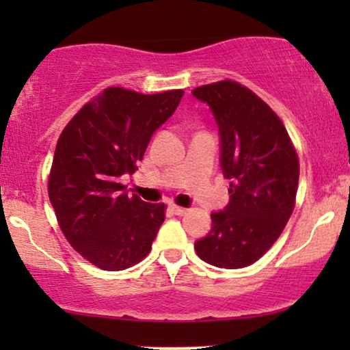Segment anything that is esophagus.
<instances>
[{
  "label": "esophagus",
  "instance_id": "34e87169",
  "mask_svg": "<svg viewBox=\"0 0 350 350\" xmlns=\"http://www.w3.org/2000/svg\"><path fill=\"white\" fill-rule=\"evenodd\" d=\"M171 211H172V214H176V215H184L187 212V208L179 207V206H176V204H172Z\"/></svg>",
  "mask_w": 350,
  "mask_h": 350
}]
</instances>
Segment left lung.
Here are the masks:
<instances>
[{"instance_id": "1", "label": "left lung", "mask_w": 350, "mask_h": 350, "mask_svg": "<svg viewBox=\"0 0 350 350\" xmlns=\"http://www.w3.org/2000/svg\"><path fill=\"white\" fill-rule=\"evenodd\" d=\"M192 95L211 107L220 133V166L230 202L212 214L196 253L219 268H243L271 248L296 204L298 152L280 116L235 80L200 85Z\"/></svg>"}]
</instances>
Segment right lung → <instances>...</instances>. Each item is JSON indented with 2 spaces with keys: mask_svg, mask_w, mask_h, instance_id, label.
Instances as JSON below:
<instances>
[{
  "mask_svg": "<svg viewBox=\"0 0 350 350\" xmlns=\"http://www.w3.org/2000/svg\"><path fill=\"white\" fill-rule=\"evenodd\" d=\"M183 95L108 87L59 136L47 180L51 204L67 242L102 270H126L151 252L166 206L128 196L120 178L138 170L152 133Z\"/></svg>",
  "mask_w": 350,
  "mask_h": 350,
  "instance_id": "obj_1",
  "label": "right lung"
}]
</instances>
